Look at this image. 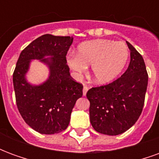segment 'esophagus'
Here are the masks:
<instances>
[{
  "label": "esophagus",
  "mask_w": 159,
  "mask_h": 159,
  "mask_svg": "<svg viewBox=\"0 0 159 159\" xmlns=\"http://www.w3.org/2000/svg\"><path fill=\"white\" fill-rule=\"evenodd\" d=\"M88 90H89V88L87 86H83V95L85 96L86 95V93L87 92H88Z\"/></svg>",
  "instance_id": "34e87169"
}]
</instances>
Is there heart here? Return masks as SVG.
Returning a JSON list of instances; mask_svg holds the SVG:
<instances>
[{"label":"heart","mask_w":159,"mask_h":159,"mask_svg":"<svg viewBox=\"0 0 159 159\" xmlns=\"http://www.w3.org/2000/svg\"><path fill=\"white\" fill-rule=\"evenodd\" d=\"M129 56V48L123 42L96 39L82 42L76 53L67 57V64L76 77L86 72L90 65L93 82L106 84L122 72Z\"/></svg>","instance_id":"b5f03b06"}]
</instances>
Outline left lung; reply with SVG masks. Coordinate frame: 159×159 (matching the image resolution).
Listing matches in <instances>:
<instances>
[{
    "label": "left lung",
    "mask_w": 159,
    "mask_h": 159,
    "mask_svg": "<svg viewBox=\"0 0 159 159\" xmlns=\"http://www.w3.org/2000/svg\"><path fill=\"white\" fill-rule=\"evenodd\" d=\"M130 62L119 78L105 86L92 88L89 100L90 123L97 132L107 135L124 133L141 114L148 75L142 56L129 42Z\"/></svg>",
    "instance_id": "left-lung-1"
}]
</instances>
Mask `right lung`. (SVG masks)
Returning a JSON list of instances; mask_svg holds the SVG:
<instances>
[{
  "mask_svg": "<svg viewBox=\"0 0 159 159\" xmlns=\"http://www.w3.org/2000/svg\"><path fill=\"white\" fill-rule=\"evenodd\" d=\"M72 42V36L43 35L23 50L16 64L12 82L17 107L25 122L40 134L66 129L76 101L83 96V85L72 79L66 61ZM34 59L49 69V78L39 85L26 79Z\"/></svg>",
  "mask_w": 159,
  "mask_h": 159,
  "instance_id": "add662e5",
  "label": "right lung"
}]
</instances>
